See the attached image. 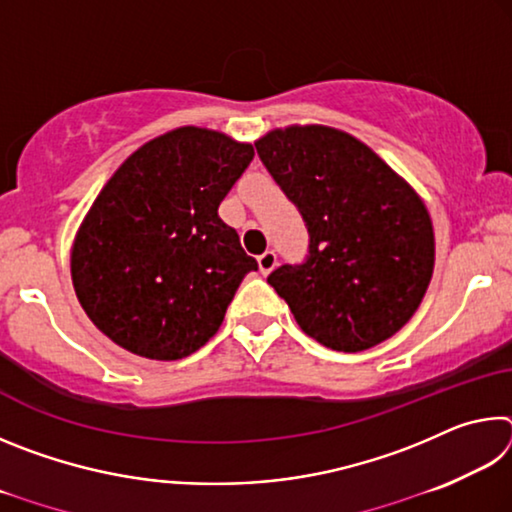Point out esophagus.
<instances>
[{
    "instance_id": "34e87169",
    "label": "esophagus",
    "mask_w": 512,
    "mask_h": 512,
    "mask_svg": "<svg viewBox=\"0 0 512 512\" xmlns=\"http://www.w3.org/2000/svg\"><path fill=\"white\" fill-rule=\"evenodd\" d=\"M259 271H262L264 275H268L273 271V268L277 266V255H275V250H266V253H262L259 255Z\"/></svg>"
}]
</instances>
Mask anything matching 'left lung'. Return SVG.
<instances>
[{"instance_id": "1", "label": "left lung", "mask_w": 512, "mask_h": 512, "mask_svg": "<svg viewBox=\"0 0 512 512\" xmlns=\"http://www.w3.org/2000/svg\"><path fill=\"white\" fill-rule=\"evenodd\" d=\"M255 149L309 232L305 262L268 275L302 332L339 352L391 339L433 273L420 196L357 137L329 126L277 128Z\"/></svg>"}]
</instances>
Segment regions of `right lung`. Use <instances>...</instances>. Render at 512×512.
<instances>
[{"label":"right lung","instance_id":"1","mask_svg":"<svg viewBox=\"0 0 512 512\" xmlns=\"http://www.w3.org/2000/svg\"><path fill=\"white\" fill-rule=\"evenodd\" d=\"M253 155L250 144L183 126L140 146L101 189L74 239L72 282L110 341L176 361L216 334L257 271L219 216Z\"/></svg>","mask_w":512,"mask_h":512}]
</instances>
